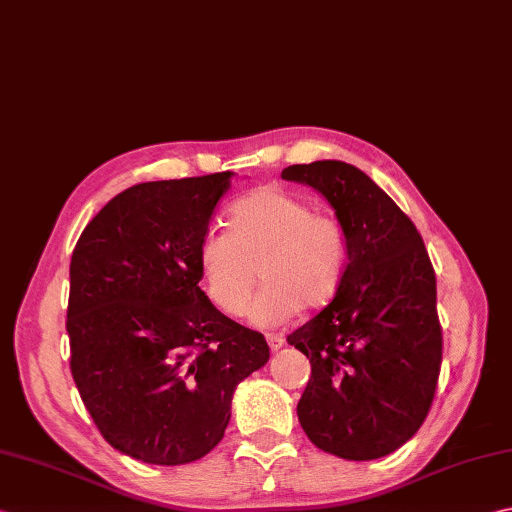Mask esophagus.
Returning a JSON list of instances; mask_svg holds the SVG:
<instances>
[{
	"instance_id": "34e87169",
	"label": "esophagus",
	"mask_w": 512,
	"mask_h": 512,
	"mask_svg": "<svg viewBox=\"0 0 512 512\" xmlns=\"http://www.w3.org/2000/svg\"><path fill=\"white\" fill-rule=\"evenodd\" d=\"M266 342H268L270 350H279L286 344V337L282 333H266Z\"/></svg>"
}]
</instances>
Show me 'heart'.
<instances>
[{
	"label": "heart",
	"instance_id": "heart-1",
	"mask_svg": "<svg viewBox=\"0 0 512 512\" xmlns=\"http://www.w3.org/2000/svg\"><path fill=\"white\" fill-rule=\"evenodd\" d=\"M224 230H210L197 248V270L215 308L242 315L250 306L257 324H282L299 308L333 302L344 282L350 244L335 215L317 213L308 199L279 186H264L228 208Z\"/></svg>",
	"mask_w": 512,
	"mask_h": 512
}]
</instances>
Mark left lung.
Masks as SVG:
<instances>
[{
  "label": "left lung",
  "mask_w": 512,
  "mask_h": 512,
  "mask_svg": "<svg viewBox=\"0 0 512 512\" xmlns=\"http://www.w3.org/2000/svg\"><path fill=\"white\" fill-rule=\"evenodd\" d=\"M282 177L319 190L350 244L333 302L288 335L310 362L299 424L326 453L384 457L422 428L437 393L444 342L435 268L410 217L357 166L324 159Z\"/></svg>",
  "instance_id": "obj_1"
}]
</instances>
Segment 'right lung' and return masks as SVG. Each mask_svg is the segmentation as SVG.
Returning a JSON list of instances; mask_svg holds the SVG:
<instances>
[{"label":"right lung","mask_w":512,"mask_h":512,"mask_svg":"<svg viewBox=\"0 0 512 512\" xmlns=\"http://www.w3.org/2000/svg\"><path fill=\"white\" fill-rule=\"evenodd\" d=\"M233 173L144 182L90 219L70 259V373L99 433L139 462L208 455L237 384L262 368V333L199 288L197 248Z\"/></svg>","instance_id":"1"}]
</instances>
